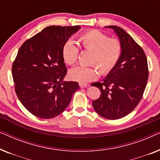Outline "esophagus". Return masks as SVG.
Here are the masks:
<instances>
[{
	"instance_id": "esophagus-1",
	"label": "esophagus",
	"mask_w": 160,
	"mask_h": 160,
	"mask_svg": "<svg viewBox=\"0 0 160 160\" xmlns=\"http://www.w3.org/2000/svg\"><path fill=\"white\" fill-rule=\"evenodd\" d=\"M79 86H80L81 88H85V87H87V84H81V83H80Z\"/></svg>"
}]
</instances>
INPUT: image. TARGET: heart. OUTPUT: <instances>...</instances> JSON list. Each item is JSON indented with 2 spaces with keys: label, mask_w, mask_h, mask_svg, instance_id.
I'll return each mask as SVG.
<instances>
[{
  "label": "heart",
  "mask_w": 160,
  "mask_h": 160,
  "mask_svg": "<svg viewBox=\"0 0 160 160\" xmlns=\"http://www.w3.org/2000/svg\"><path fill=\"white\" fill-rule=\"evenodd\" d=\"M78 41L85 50L92 52L91 64L96 65L102 74H108L116 66L119 60L122 47L115 38H108L106 34L98 30H91L80 35ZM78 48L72 40H68L62 48V56L66 64L71 65L76 62ZM98 71L95 66H76L70 70L71 80L85 84L96 79Z\"/></svg>",
  "instance_id": "1"
}]
</instances>
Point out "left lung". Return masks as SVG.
<instances>
[{
    "mask_svg": "<svg viewBox=\"0 0 160 160\" xmlns=\"http://www.w3.org/2000/svg\"><path fill=\"white\" fill-rule=\"evenodd\" d=\"M111 28L119 37L122 52L119 60L102 82H94L101 95L92 101L95 111L108 119H118L133 111L141 101L148 77L147 59L143 50L122 28Z\"/></svg>",
    "mask_w": 160,
    "mask_h": 160,
    "instance_id": "obj_1",
    "label": "left lung"
}]
</instances>
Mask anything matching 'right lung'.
Masks as SVG:
<instances>
[{"instance_id":"right-lung-1","label":"right lung","mask_w":160,"mask_h":160,"mask_svg":"<svg viewBox=\"0 0 160 160\" xmlns=\"http://www.w3.org/2000/svg\"><path fill=\"white\" fill-rule=\"evenodd\" d=\"M80 26H49L19 48L12 65L15 92L24 107L41 119L60 115L79 89L76 82H65L67 68L62 56L65 41Z\"/></svg>"}]
</instances>
